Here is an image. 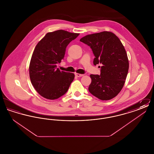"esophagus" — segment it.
Returning <instances> with one entry per match:
<instances>
[{
  "label": "esophagus",
  "mask_w": 154,
  "mask_h": 154,
  "mask_svg": "<svg viewBox=\"0 0 154 154\" xmlns=\"http://www.w3.org/2000/svg\"><path fill=\"white\" fill-rule=\"evenodd\" d=\"M75 76L77 77H80L84 76V74H81L79 73H75Z\"/></svg>",
  "instance_id": "34e87169"
}]
</instances>
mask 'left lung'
Segmentation results:
<instances>
[{"label": "left lung", "mask_w": 154, "mask_h": 154, "mask_svg": "<svg viewBox=\"0 0 154 154\" xmlns=\"http://www.w3.org/2000/svg\"><path fill=\"white\" fill-rule=\"evenodd\" d=\"M80 41L92 49L95 57L94 65H102L100 75H90L89 92L102 100L114 98L123 88L129 70L123 44L115 34L107 31L88 35Z\"/></svg>", "instance_id": "obj_1"}]
</instances>
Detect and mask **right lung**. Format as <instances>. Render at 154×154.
<instances>
[{
  "label": "right lung",
  "mask_w": 154,
  "mask_h": 154,
  "mask_svg": "<svg viewBox=\"0 0 154 154\" xmlns=\"http://www.w3.org/2000/svg\"><path fill=\"white\" fill-rule=\"evenodd\" d=\"M79 35L58 30L47 33L37 44L30 59V79L44 98L54 100L65 95L73 81V73L60 71L57 64L64 58L67 45Z\"/></svg>",
  "instance_id": "add662e5"
}]
</instances>
